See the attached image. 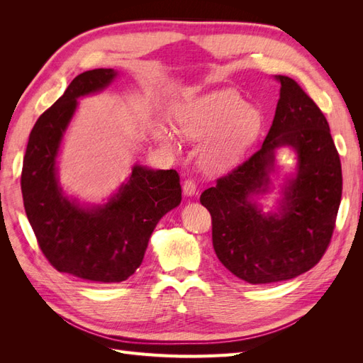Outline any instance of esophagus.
<instances>
[{
  "instance_id": "obj_1",
  "label": "esophagus",
  "mask_w": 363,
  "mask_h": 363,
  "mask_svg": "<svg viewBox=\"0 0 363 363\" xmlns=\"http://www.w3.org/2000/svg\"><path fill=\"white\" fill-rule=\"evenodd\" d=\"M183 194L186 196H192V195L196 194V184H195L194 180H191V179H186L184 180V183H183Z\"/></svg>"
}]
</instances>
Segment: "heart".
Masks as SVG:
<instances>
[{
  "label": "heart",
  "instance_id": "1",
  "mask_svg": "<svg viewBox=\"0 0 363 363\" xmlns=\"http://www.w3.org/2000/svg\"><path fill=\"white\" fill-rule=\"evenodd\" d=\"M177 125L184 136L204 139L219 133L204 151L203 162L208 169H223L232 164L259 135L262 116L256 108L232 89H221L191 98L177 113ZM160 136L168 144L175 138L169 128Z\"/></svg>",
  "mask_w": 363,
  "mask_h": 363
}]
</instances>
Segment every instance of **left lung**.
<instances>
[{
	"instance_id": "1",
	"label": "left lung",
	"mask_w": 363,
	"mask_h": 363,
	"mask_svg": "<svg viewBox=\"0 0 363 363\" xmlns=\"http://www.w3.org/2000/svg\"><path fill=\"white\" fill-rule=\"evenodd\" d=\"M276 79L280 98L262 148L200 196L212 216L219 262L251 284L289 280L313 268L332 240L342 195L340 160L321 108L295 80ZM279 146H291L299 167L279 213L265 216L250 195L267 190Z\"/></svg>"
}]
</instances>
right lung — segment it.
<instances>
[{"label": "right lung", "mask_w": 363, "mask_h": 363, "mask_svg": "<svg viewBox=\"0 0 363 363\" xmlns=\"http://www.w3.org/2000/svg\"><path fill=\"white\" fill-rule=\"evenodd\" d=\"M116 75L115 69L100 68L75 77L36 121L21 174L26 213L43 256L57 271L96 283L133 276L160 218L182 201L177 171L140 164L103 206L82 207L62 194L56 157L77 98L103 91Z\"/></svg>", "instance_id": "right-lung-1"}]
</instances>
